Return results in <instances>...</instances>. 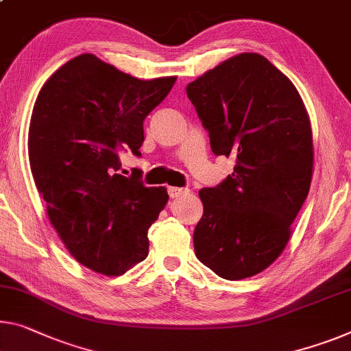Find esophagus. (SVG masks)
Returning a JSON list of instances; mask_svg holds the SVG:
<instances>
[{
    "label": "esophagus",
    "instance_id": "obj_1",
    "mask_svg": "<svg viewBox=\"0 0 351 351\" xmlns=\"http://www.w3.org/2000/svg\"><path fill=\"white\" fill-rule=\"evenodd\" d=\"M168 193H169V196H171V197L177 199V197H182V196H185V194L190 193V190H188V188H177V186H169V188H168Z\"/></svg>",
    "mask_w": 351,
    "mask_h": 351
}]
</instances>
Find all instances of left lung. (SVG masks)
<instances>
[{
    "label": "left lung",
    "instance_id": "8db88e82",
    "mask_svg": "<svg viewBox=\"0 0 351 351\" xmlns=\"http://www.w3.org/2000/svg\"><path fill=\"white\" fill-rule=\"evenodd\" d=\"M186 95L213 154L237 158L219 185L199 191L194 252L221 278H251L281 256L309 193V116L293 83L257 53L221 62L188 84Z\"/></svg>",
    "mask_w": 351,
    "mask_h": 351
}]
</instances>
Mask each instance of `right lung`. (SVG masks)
I'll return each instance as SVG.
<instances>
[{
	"label": "right lung",
	"instance_id": "1",
	"mask_svg": "<svg viewBox=\"0 0 351 351\" xmlns=\"http://www.w3.org/2000/svg\"><path fill=\"white\" fill-rule=\"evenodd\" d=\"M177 77L138 80L84 53L42 86L28 155L53 228L82 265L119 276L149 254L147 230L168 202L141 171L122 176L121 154L139 157L144 119Z\"/></svg>",
	"mask_w": 351,
	"mask_h": 351
}]
</instances>
